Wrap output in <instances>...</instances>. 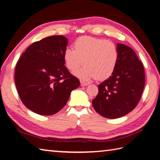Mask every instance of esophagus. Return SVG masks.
Here are the masks:
<instances>
[{
    "instance_id": "34e87169",
    "label": "esophagus",
    "mask_w": 160,
    "mask_h": 160,
    "mask_svg": "<svg viewBox=\"0 0 160 160\" xmlns=\"http://www.w3.org/2000/svg\"><path fill=\"white\" fill-rule=\"evenodd\" d=\"M80 83H81V86H87L89 85V83H87V82H85L84 81H82V80L80 81Z\"/></svg>"
}]
</instances>
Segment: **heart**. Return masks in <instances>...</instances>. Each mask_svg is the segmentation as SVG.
Returning a JSON list of instances; mask_svg holds the SVG:
<instances>
[{
  "mask_svg": "<svg viewBox=\"0 0 160 160\" xmlns=\"http://www.w3.org/2000/svg\"><path fill=\"white\" fill-rule=\"evenodd\" d=\"M73 49L67 48L63 58L66 67L81 79L103 80L113 74L119 60V51L114 43L103 38L81 37L73 42Z\"/></svg>",
  "mask_w": 160,
  "mask_h": 160,
  "instance_id": "1",
  "label": "heart"
}]
</instances>
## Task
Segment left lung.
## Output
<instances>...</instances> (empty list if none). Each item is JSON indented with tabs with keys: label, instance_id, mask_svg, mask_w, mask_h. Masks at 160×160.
Listing matches in <instances>:
<instances>
[{
	"label": "left lung",
	"instance_id": "obj_1",
	"mask_svg": "<svg viewBox=\"0 0 160 160\" xmlns=\"http://www.w3.org/2000/svg\"><path fill=\"white\" fill-rule=\"evenodd\" d=\"M119 60L113 74L98 85L99 92L92 101L94 109L109 119L124 116L132 111L141 98L145 85L143 65L129 47L118 43Z\"/></svg>",
	"mask_w": 160,
	"mask_h": 160
}]
</instances>
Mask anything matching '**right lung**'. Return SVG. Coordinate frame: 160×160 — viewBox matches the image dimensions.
<instances>
[{
	"instance_id": "1",
	"label": "right lung",
	"mask_w": 160,
	"mask_h": 160,
	"mask_svg": "<svg viewBox=\"0 0 160 160\" xmlns=\"http://www.w3.org/2000/svg\"><path fill=\"white\" fill-rule=\"evenodd\" d=\"M68 40L53 35L28 47L16 65L14 81L23 104L37 114L51 115L64 107L79 80L65 66Z\"/></svg>"
}]
</instances>
